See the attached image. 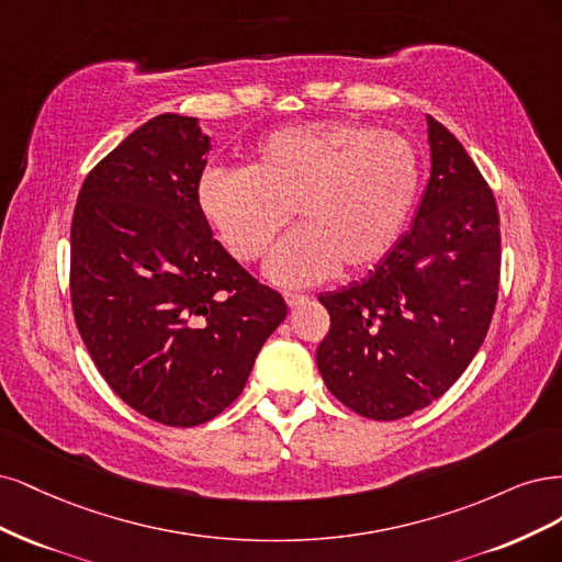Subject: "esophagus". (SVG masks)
Listing matches in <instances>:
<instances>
[{
	"label": "esophagus",
	"instance_id": "obj_1",
	"mask_svg": "<svg viewBox=\"0 0 562 562\" xmlns=\"http://www.w3.org/2000/svg\"><path fill=\"white\" fill-rule=\"evenodd\" d=\"M284 301H286V305H289V307H299V305H303V303L307 301V296H305V294L286 292V294H284Z\"/></svg>",
	"mask_w": 562,
	"mask_h": 562
}]
</instances>
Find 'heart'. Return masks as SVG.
<instances>
[{
  "mask_svg": "<svg viewBox=\"0 0 562 562\" xmlns=\"http://www.w3.org/2000/svg\"><path fill=\"white\" fill-rule=\"evenodd\" d=\"M418 187L420 160L404 135L329 121L268 135L247 170H207L198 205L240 263L263 259L296 212L303 228L276 249L268 276L303 286L383 259Z\"/></svg>",
  "mask_w": 562,
  "mask_h": 562,
  "instance_id": "b5f03b06",
  "label": "heart"
}]
</instances>
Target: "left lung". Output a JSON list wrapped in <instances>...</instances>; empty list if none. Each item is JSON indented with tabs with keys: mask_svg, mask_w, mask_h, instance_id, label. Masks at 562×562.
<instances>
[{
	"mask_svg": "<svg viewBox=\"0 0 562 562\" xmlns=\"http://www.w3.org/2000/svg\"><path fill=\"white\" fill-rule=\"evenodd\" d=\"M431 177L413 228L361 282L322 294L329 392L371 420L429 406L479 352L499 292L495 195L460 139L427 116Z\"/></svg>",
	"mask_w": 562,
	"mask_h": 562,
	"instance_id": "8db88e82",
	"label": "left lung"
}]
</instances>
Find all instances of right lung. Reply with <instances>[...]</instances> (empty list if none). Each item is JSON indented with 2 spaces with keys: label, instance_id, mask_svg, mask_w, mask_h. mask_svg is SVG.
I'll return each instance as SVG.
<instances>
[{
  "label": "right lung",
  "instance_id": "obj_1",
  "mask_svg": "<svg viewBox=\"0 0 562 562\" xmlns=\"http://www.w3.org/2000/svg\"><path fill=\"white\" fill-rule=\"evenodd\" d=\"M210 137L160 114L88 172L71 216L77 329L121 400L168 427H195L245 390L286 317L284 299L212 238L198 205Z\"/></svg>",
  "mask_w": 562,
  "mask_h": 562
}]
</instances>
